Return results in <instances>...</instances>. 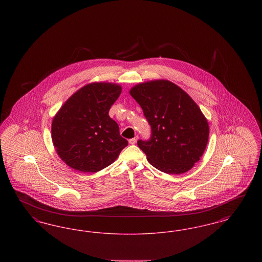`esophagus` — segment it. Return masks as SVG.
Listing matches in <instances>:
<instances>
[{"label":"esophagus","instance_id":"34e87169","mask_svg":"<svg viewBox=\"0 0 262 262\" xmlns=\"http://www.w3.org/2000/svg\"><path fill=\"white\" fill-rule=\"evenodd\" d=\"M137 138H138V137H134V138H132V139H129V140H128L129 144H133V145H134V144H136V143H137Z\"/></svg>","mask_w":262,"mask_h":262}]
</instances>
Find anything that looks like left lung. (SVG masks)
<instances>
[{"label": "left lung", "mask_w": 262, "mask_h": 262, "mask_svg": "<svg viewBox=\"0 0 262 262\" xmlns=\"http://www.w3.org/2000/svg\"><path fill=\"white\" fill-rule=\"evenodd\" d=\"M129 94L151 125L149 140L137 141L147 161L166 174L190 170L200 161L209 137L207 119L198 104L185 90L166 79L138 83Z\"/></svg>", "instance_id": "1"}]
</instances>
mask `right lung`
I'll use <instances>...</instances> for the list:
<instances>
[{"mask_svg": "<svg viewBox=\"0 0 262 262\" xmlns=\"http://www.w3.org/2000/svg\"><path fill=\"white\" fill-rule=\"evenodd\" d=\"M122 92L112 82H92L67 100L52 121V141L69 167L96 173L111 165L127 145L109 110Z\"/></svg>", "mask_w": 262, "mask_h": 262, "instance_id": "add662e5", "label": "right lung"}]
</instances>
